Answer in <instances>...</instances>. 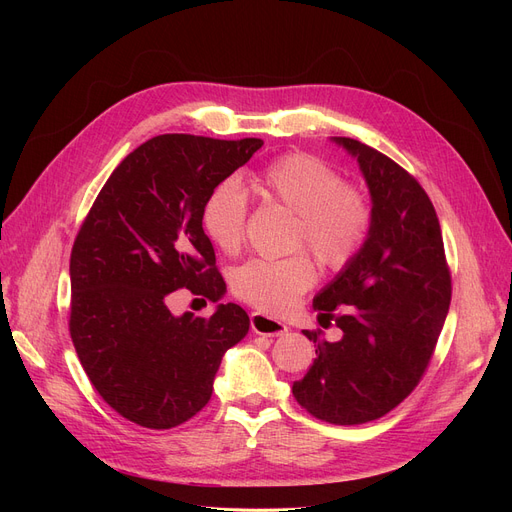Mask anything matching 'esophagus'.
I'll list each match as a JSON object with an SVG mask.
<instances>
[{"mask_svg":"<svg viewBox=\"0 0 512 512\" xmlns=\"http://www.w3.org/2000/svg\"><path fill=\"white\" fill-rule=\"evenodd\" d=\"M251 328L255 334H263V336H282L288 332V326L282 324L280 319H274L261 311L251 313Z\"/></svg>","mask_w":512,"mask_h":512,"instance_id":"obj_1","label":"esophagus"}]
</instances>
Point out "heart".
<instances>
[{"label":"heart","instance_id":"heart-1","mask_svg":"<svg viewBox=\"0 0 512 512\" xmlns=\"http://www.w3.org/2000/svg\"><path fill=\"white\" fill-rule=\"evenodd\" d=\"M253 188L265 201L299 215L294 245L307 247L326 270H342L363 249L371 230V203L328 161L309 153H284L253 178ZM245 224L247 197L240 184L220 182L203 205L205 234L232 255L245 240ZM315 276V263L307 253L251 259L234 270L232 290L261 311L280 313L297 303Z\"/></svg>","mask_w":512,"mask_h":512}]
</instances>
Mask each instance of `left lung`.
<instances>
[{
	"mask_svg": "<svg viewBox=\"0 0 512 512\" xmlns=\"http://www.w3.org/2000/svg\"><path fill=\"white\" fill-rule=\"evenodd\" d=\"M332 141L357 157L373 218L363 249L313 299L319 324L334 319L342 338L328 342L321 330H303L317 357L292 394L321 421L359 425L384 417L415 390L452 286L438 215L421 184L361 141Z\"/></svg>",
	"mask_w": 512,
	"mask_h": 512,
	"instance_id": "obj_1",
	"label": "left lung"
}]
</instances>
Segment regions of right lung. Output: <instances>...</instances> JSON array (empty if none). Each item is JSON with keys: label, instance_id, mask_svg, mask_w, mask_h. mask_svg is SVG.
<instances>
[{"label": "right lung", "instance_id": "right-lung-1", "mask_svg": "<svg viewBox=\"0 0 512 512\" xmlns=\"http://www.w3.org/2000/svg\"><path fill=\"white\" fill-rule=\"evenodd\" d=\"M261 139L159 134L107 178L70 255V336L99 396L128 421L170 429L211 398L222 357L249 332L247 311L172 315L178 288L218 303L226 282L203 232L215 186Z\"/></svg>", "mask_w": 512, "mask_h": 512}]
</instances>
